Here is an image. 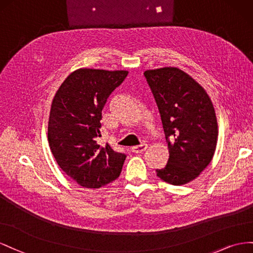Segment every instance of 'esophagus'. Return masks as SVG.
<instances>
[{"label":"esophagus","mask_w":253,"mask_h":253,"mask_svg":"<svg viewBox=\"0 0 253 253\" xmlns=\"http://www.w3.org/2000/svg\"><path fill=\"white\" fill-rule=\"evenodd\" d=\"M147 147H148L147 144L144 143V144H141V145L133 146L131 148V151H132V153H134V154H142V153H144V151L147 149Z\"/></svg>","instance_id":"1"}]
</instances>
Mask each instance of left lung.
<instances>
[{"mask_svg":"<svg viewBox=\"0 0 253 253\" xmlns=\"http://www.w3.org/2000/svg\"><path fill=\"white\" fill-rule=\"evenodd\" d=\"M161 115L168 164L157 176L172 185L192 181L211 162L217 143V120L206 90L185 72L161 68L144 72Z\"/></svg>","mask_w":253,"mask_h":253,"instance_id":"1","label":"left lung"}]
</instances>
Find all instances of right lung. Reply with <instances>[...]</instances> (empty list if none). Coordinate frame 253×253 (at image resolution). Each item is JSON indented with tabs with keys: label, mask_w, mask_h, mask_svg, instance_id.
<instances>
[{
	"label": "right lung",
	"mask_w": 253,
	"mask_h": 253,
	"mask_svg": "<svg viewBox=\"0 0 253 253\" xmlns=\"http://www.w3.org/2000/svg\"><path fill=\"white\" fill-rule=\"evenodd\" d=\"M127 71L78 69L59 86L50 107L47 138L56 162L81 186L98 189L117 179L126 155L99 146L102 111Z\"/></svg>",
	"instance_id": "add662e5"
}]
</instances>
